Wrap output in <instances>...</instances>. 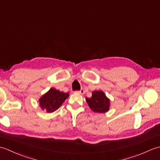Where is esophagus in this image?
I'll list each match as a JSON object with an SVG mask.
<instances>
[{"mask_svg":"<svg viewBox=\"0 0 160 160\" xmlns=\"http://www.w3.org/2000/svg\"><path fill=\"white\" fill-rule=\"evenodd\" d=\"M75 93H78V94L83 95V94L84 93V89H80V91H75Z\"/></svg>","mask_w":160,"mask_h":160,"instance_id":"1","label":"esophagus"}]
</instances>
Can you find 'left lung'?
Masks as SVG:
<instances>
[{"label": "left lung", "mask_w": 160, "mask_h": 160, "mask_svg": "<svg viewBox=\"0 0 160 160\" xmlns=\"http://www.w3.org/2000/svg\"><path fill=\"white\" fill-rule=\"evenodd\" d=\"M89 107L96 113H106L109 110L110 100L106 96L103 91H94L90 98H86Z\"/></svg>", "instance_id": "left-lung-1"}]
</instances>
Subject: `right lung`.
Segmentation results:
<instances>
[{"mask_svg": "<svg viewBox=\"0 0 160 160\" xmlns=\"http://www.w3.org/2000/svg\"><path fill=\"white\" fill-rule=\"evenodd\" d=\"M69 96V93H64L54 88H51L39 99L40 107L42 110L52 113L62 104Z\"/></svg>", "mask_w": 160, "mask_h": 160, "instance_id": "obj_1", "label": "right lung"}]
</instances>
